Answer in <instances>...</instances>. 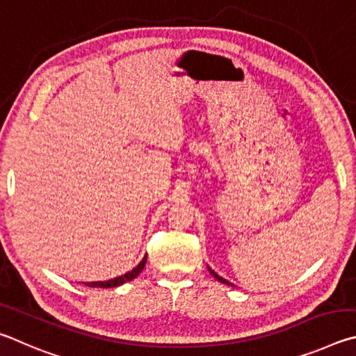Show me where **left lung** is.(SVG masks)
Wrapping results in <instances>:
<instances>
[{
    "label": "left lung",
    "mask_w": 356,
    "mask_h": 356,
    "mask_svg": "<svg viewBox=\"0 0 356 356\" xmlns=\"http://www.w3.org/2000/svg\"><path fill=\"white\" fill-rule=\"evenodd\" d=\"M208 269H209V267H208ZM209 272H211V273H213V277H214L216 280H219V282H220V283H225V284H228V286H233L232 283H229V282H227V280H225V278H222V277H219V275H217V273H216V272H214L213 269H209Z\"/></svg>",
    "instance_id": "obj_1"
}]
</instances>
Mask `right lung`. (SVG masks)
Returning <instances> with one entry per match:
<instances>
[{
    "instance_id": "1",
    "label": "right lung",
    "mask_w": 356,
    "mask_h": 356,
    "mask_svg": "<svg viewBox=\"0 0 356 356\" xmlns=\"http://www.w3.org/2000/svg\"><path fill=\"white\" fill-rule=\"evenodd\" d=\"M145 263H147V254L143 257V259L139 263V266L134 267L133 270L124 273V275L122 277H117V278H112L109 280V282H93V283H86V286H90V288H115V286H120L123 283L127 282H131V280H134L139 273L142 272L143 267H145Z\"/></svg>"
}]
</instances>
